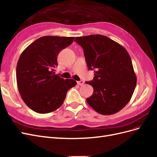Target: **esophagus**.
I'll return each instance as SVG.
<instances>
[{
    "label": "esophagus",
    "mask_w": 157,
    "mask_h": 157,
    "mask_svg": "<svg viewBox=\"0 0 157 157\" xmlns=\"http://www.w3.org/2000/svg\"><path fill=\"white\" fill-rule=\"evenodd\" d=\"M77 84L78 85H80V86H82V85L84 84V81H83V80H80V81L77 82Z\"/></svg>",
    "instance_id": "obj_1"
}]
</instances>
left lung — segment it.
Listing matches in <instances>:
<instances>
[{
    "label": "left lung",
    "mask_w": 157,
    "mask_h": 157,
    "mask_svg": "<svg viewBox=\"0 0 157 157\" xmlns=\"http://www.w3.org/2000/svg\"><path fill=\"white\" fill-rule=\"evenodd\" d=\"M84 50L89 70L94 77L86 82L94 88L88 105L101 115L121 111L129 102L136 86V76L130 55L115 41L101 35L76 37Z\"/></svg>",
    "instance_id": "obj_1"
}]
</instances>
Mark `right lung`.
<instances>
[{
  "mask_svg": "<svg viewBox=\"0 0 157 157\" xmlns=\"http://www.w3.org/2000/svg\"><path fill=\"white\" fill-rule=\"evenodd\" d=\"M74 37L44 36L22 52L16 67L19 92L26 105L40 114L54 111L62 105L73 79L55 75L59 52L73 43Z\"/></svg>",
  "mask_w": 157,
  "mask_h": 157,
  "instance_id": "obj_1",
  "label": "right lung"
}]
</instances>
